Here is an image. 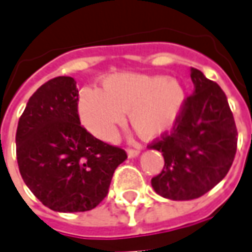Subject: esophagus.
Returning <instances> with one entry per match:
<instances>
[{
    "mask_svg": "<svg viewBox=\"0 0 252 252\" xmlns=\"http://www.w3.org/2000/svg\"><path fill=\"white\" fill-rule=\"evenodd\" d=\"M139 154H140L139 150H133V148L126 150V155H128V158H136V157H139Z\"/></svg>",
    "mask_w": 252,
    "mask_h": 252,
    "instance_id": "esophagus-1",
    "label": "esophagus"
}]
</instances>
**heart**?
I'll use <instances>...</instances> for the list:
<instances>
[{
	"label": "heart",
	"mask_w": 252,
	"mask_h": 252,
	"mask_svg": "<svg viewBox=\"0 0 252 252\" xmlns=\"http://www.w3.org/2000/svg\"><path fill=\"white\" fill-rule=\"evenodd\" d=\"M185 98L178 78L117 72L105 78L101 90L82 89L77 109L82 126L102 140L113 139L126 110L131 124L144 139H157L174 126Z\"/></svg>",
	"instance_id": "b5f03b06"
}]
</instances>
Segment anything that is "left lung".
I'll use <instances>...</instances> for the list:
<instances>
[{
    "label": "left lung",
    "instance_id": "left-lung-1",
    "mask_svg": "<svg viewBox=\"0 0 252 252\" xmlns=\"http://www.w3.org/2000/svg\"><path fill=\"white\" fill-rule=\"evenodd\" d=\"M194 92L169 136L150 146L162 153L164 167L151 180L164 198H198L227 175L236 154L238 132L225 93L197 68H191Z\"/></svg>",
    "mask_w": 252,
    "mask_h": 252
}]
</instances>
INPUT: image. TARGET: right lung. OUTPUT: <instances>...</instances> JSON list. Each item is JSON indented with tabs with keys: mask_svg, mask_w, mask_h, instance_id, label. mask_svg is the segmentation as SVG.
<instances>
[{
	"mask_svg": "<svg viewBox=\"0 0 252 252\" xmlns=\"http://www.w3.org/2000/svg\"><path fill=\"white\" fill-rule=\"evenodd\" d=\"M77 82L57 77L32 94L16 146L25 185L52 211L86 212L104 200L124 150L90 135L79 121Z\"/></svg>",
	"mask_w": 252,
	"mask_h": 252,
	"instance_id": "1",
	"label": "right lung"
}]
</instances>
